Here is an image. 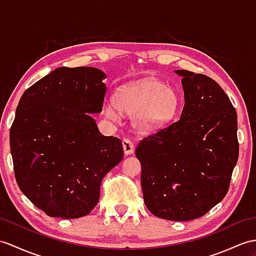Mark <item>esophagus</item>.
I'll return each mask as SVG.
<instances>
[{
  "mask_svg": "<svg viewBox=\"0 0 256 256\" xmlns=\"http://www.w3.org/2000/svg\"><path fill=\"white\" fill-rule=\"evenodd\" d=\"M122 145H123V150L126 155H130V154L134 152V144L128 138H124L122 140Z\"/></svg>",
  "mask_w": 256,
  "mask_h": 256,
  "instance_id": "34e87169",
  "label": "esophagus"
}]
</instances>
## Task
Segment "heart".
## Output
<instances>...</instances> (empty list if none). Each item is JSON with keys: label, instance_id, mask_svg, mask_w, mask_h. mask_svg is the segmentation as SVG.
<instances>
[{"label": "heart", "instance_id": "heart-1", "mask_svg": "<svg viewBox=\"0 0 256 256\" xmlns=\"http://www.w3.org/2000/svg\"><path fill=\"white\" fill-rule=\"evenodd\" d=\"M114 106H104V114L116 118V108L133 116V126L140 133H152L164 126L176 116L180 99L172 87L154 78L140 80L118 89Z\"/></svg>", "mask_w": 256, "mask_h": 256}]
</instances>
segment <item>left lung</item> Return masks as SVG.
<instances>
[{"label": "left lung", "instance_id": "8db88e82", "mask_svg": "<svg viewBox=\"0 0 256 256\" xmlns=\"http://www.w3.org/2000/svg\"><path fill=\"white\" fill-rule=\"evenodd\" d=\"M179 120L142 138L135 155L142 164L145 205L152 215L186 222L208 212L227 194L239 156L236 111L210 77L186 70Z\"/></svg>", "mask_w": 256, "mask_h": 256}]
</instances>
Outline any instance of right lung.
<instances>
[{
	"label": "right lung",
	"instance_id": "add662e5",
	"mask_svg": "<svg viewBox=\"0 0 256 256\" xmlns=\"http://www.w3.org/2000/svg\"><path fill=\"white\" fill-rule=\"evenodd\" d=\"M106 74L58 68L22 94L10 130L17 184L48 216L74 219L97 205L104 176L123 159L120 138L99 132Z\"/></svg>",
	"mask_w": 256,
	"mask_h": 256
}]
</instances>
